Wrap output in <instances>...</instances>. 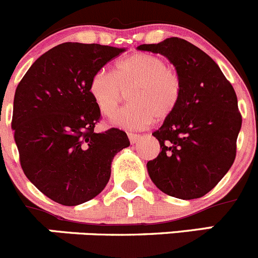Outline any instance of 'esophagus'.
<instances>
[{
    "label": "esophagus",
    "mask_w": 258,
    "mask_h": 258,
    "mask_svg": "<svg viewBox=\"0 0 258 258\" xmlns=\"http://www.w3.org/2000/svg\"><path fill=\"white\" fill-rule=\"evenodd\" d=\"M128 137H129V140L132 144H134V143H138L140 139H142V135L139 134H134V133H128Z\"/></svg>",
    "instance_id": "1"
}]
</instances>
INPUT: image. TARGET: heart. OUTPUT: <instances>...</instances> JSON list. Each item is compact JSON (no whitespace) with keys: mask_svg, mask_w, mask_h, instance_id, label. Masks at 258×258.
<instances>
[{"mask_svg":"<svg viewBox=\"0 0 258 258\" xmlns=\"http://www.w3.org/2000/svg\"><path fill=\"white\" fill-rule=\"evenodd\" d=\"M129 90L128 92L127 90ZM100 113L110 116L127 91L131 103L111 116L114 125L142 129L174 113L183 93L179 73L158 55L135 52L115 63L114 71H96L89 84Z\"/></svg>","mask_w":258,"mask_h":258,"instance_id":"b5f03b06","label":"heart"}]
</instances>
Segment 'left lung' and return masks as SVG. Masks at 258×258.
Instances as JSON below:
<instances>
[{"label":"left lung","instance_id":"obj_1","mask_svg":"<svg viewBox=\"0 0 258 258\" xmlns=\"http://www.w3.org/2000/svg\"><path fill=\"white\" fill-rule=\"evenodd\" d=\"M138 50L168 57L183 84L177 109L153 133L162 150L147 163L150 179L172 197H203L236 158L242 116L233 86L207 53L183 39L144 43Z\"/></svg>","mask_w":258,"mask_h":258}]
</instances>
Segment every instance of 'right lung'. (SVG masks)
I'll return each instance as SVG.
<instances>
[{
    "label": "right lung",
    "mask_w": 258,
    "mask_h": 258,
    "mask_svg": "<svg viewBox=\"0 0 258 258\" xmlns=\"http://www.w3.org/2000/svg\"><path fill=\"white\" fill-rule=\"evenodd\" d=\"M124 48L63 42L40 56L16 88L12 130L25 175L62 206L93 200L108 184L114 155L130 142L110 128L95 133L101 114L89 84Z\"/></svg>",
    "instance_id": "obj_1"
}]
</instances>
